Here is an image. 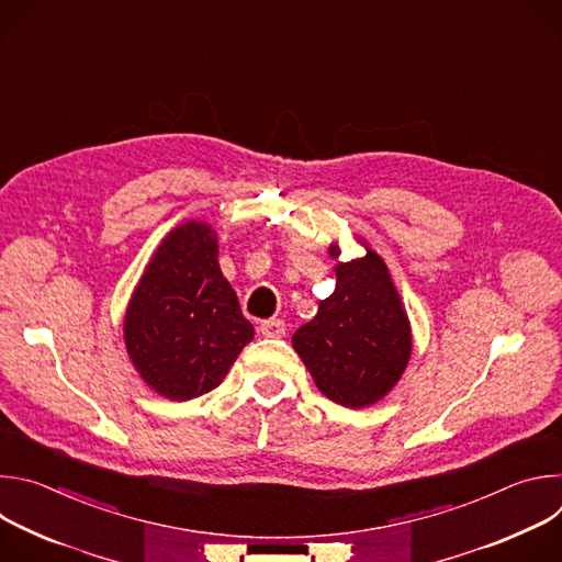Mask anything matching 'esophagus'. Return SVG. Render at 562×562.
I'll return each mask as SVG.
<instances>
[{
  "instance_id": "1",
  "label": "esophagus",
  "mask_w": 562,
  "mask_h": 562,
  "mask_svg": "<svg viewBox=\"0 0 562 562\" xmlns=\"http://www.w3.org/2000/svg\"><path fill=\"white\" fill-rule=\"evenodd\" d=\"M260 334L265 338H284L286 325L282 323V319H265V323L260 325Z\"/></svg>"
}]
</instances>
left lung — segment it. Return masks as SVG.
I'll list each match as a JSON object with an SVG mask.
<instances>
[{
    "label": "left lung",
    "mask_w": 562,
    "mask_h": 562,
    "mask_svg": "<svg viewBox=\"0 0 562 562\" xmlns=\"http://www.w3.org/2000/svg\"><path fill=\"white\" fill-rule=\"evenodd\" d=\"M331 256L338 258L336 247ZM293 349L317 389L338 405L369 407L391 391L409 362L412 334L378 254L336 267L334 293L293 334Z\"/></svg>",
    "instance_id": "left-lung-1"
}]
</instances>
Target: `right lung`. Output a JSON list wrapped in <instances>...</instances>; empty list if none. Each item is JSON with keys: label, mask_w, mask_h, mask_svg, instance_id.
I'll use <instances>...</instances> for the list:
<instances>
[{"label": "right lung", "mask_w": 562, "mask_h": 562, "mask_svg": "<svg viewBox=\"0 0 562 562\" xmlns=\"http://www.w3.org/2000/svg\"><path fill=\"white\" fill-rule=\"evenodd\" d=\"M254 338L217 265V237L202 222L173 228L157 247L124 319L128 356L169 400L213 391Z\"/></svg>", "instance_id": "obj_1"}]
</instances>
